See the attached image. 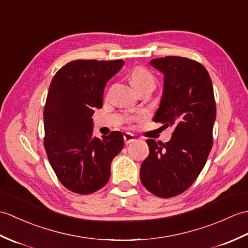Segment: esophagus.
Masks as SVG:
<instances>
[{"label": "esophagus", "mask_w": 248, "mask_h": 248, "mask_svg": "<svg viewBox=\"0 0 248 248\" xmlns=\"http://www.w3.org/2000/svg\"><path fill=\"white\" fill-rule=\"evenodd\" d=\"M135 140H136L135 136L133 134H131V133H125L124 135V144L125 145L132 143V141H134Z\"/></svg>", "instance_id": "obj_1"}]
</instances>
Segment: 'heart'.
Returning <instances> with one entry per match:
<instances>
[{
    "label": "heart",
    "instance_id": "heart-1",
    "mask_svg": "<svg viewBox=\"0 0 248 248\" xmlns=\"http://www.w3.org/2000/svg\"><path fill=\"white\" fill-rule=\"evenodd\" d=\"M131 83L134 87H139L145 84H152L154 85V77L151 76L149 71L141 67H138L131 73Z\"/></svg>",
    "mask_w": 248,
    "mask_h": 248
}]
</instances>
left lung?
<instances>
[{"mask_svg":"<svg viewBox=\"0 0 248 248\" xmlns=\"http://www.w3.org/2000/svg\"><path fill=\"white\" fill-rule=\"evenodd\" d=\"M149 64L164 76L155 123L171 127L165 144L147 140L149 155L140 166V181L152 194L170 198L192 186L212 148L217 107L207 69L180 56L155 59Z\"/></svg>","mask_w":248,"mask_h":248,"instance_id":"8db88e82","label":"left lung"}]
</instances>
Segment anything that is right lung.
Listing matches in <instances>:
<instances>
[{
  "label": "right lung",
  "instance_id": "1",
  "mask_svg": "<svg viewBox=\"0 0 248 248\" xmlns=\"http://www.w3.org/2000/svg\"><path fill=\"white\" fill-rule=\"evenodd\" d=\"M124 62L80 60L68 62L51 82L44 110L45 148L62 186L91 194L108 183L110 163L124 148V136L114 131L93 136V115L102 108L105 84Z\"/></svg>",
  "mask_w": 248,
  "mask_h": 248
}]
</instances>
